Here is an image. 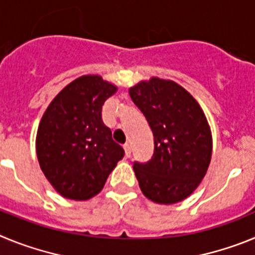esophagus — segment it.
Instances as JSON below:
<instances>
[{"label":"esophagus","mask_w":255,"mask_h":255,"mask_svg":"<svg viewBox=\"0 0 255 255\" xmlns=\"http://www.w3.org/2000/svg\"><path fill=\"white\" fill-rule=\"evenodd\" d=\"M124 149H125L126 157H130V155H131V148H130L129 144H125V145H124Z\"/></svg>","instance_id":"1"}]
</instances>
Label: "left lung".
<instances>
[{"instance_id": "obj_1", "label": "left lung", "mask_w": 255, "mask_h": 255, "mask_svg": "<svg viewBox=\"0 0 255 255\" xmlns=\"http://www.w3.org/2000/svg\"><path fill=\"white\" fill-rule=\"evenodd\" d=\"M152 129L154 153L134 163L141 193L158 204H175L194 193L211 163L212 131L204 111L185 88L152 76L129 88Z\"/></svg>"}]
</instances>
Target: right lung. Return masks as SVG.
I'll list each match as a JSON object with an SVG mask.
<instances>
[{
  "mask_svg": "<svg viewBox=\"0 0 255 255\" xmlns=\"http://www.w3.org/2000/svg\"><path fill=\"white\" fill-rule=\"evenodd\" d=\"M117 87L101 75H83L52 100L40 119L35 150L40 170L64 198L88 200L105 186L123 159L101 116L106 100Z\"/></svg>",
  "mask_w": 255,
  "mask_h": 255,
  "instance_id": "add662e5",
  "label": "right lung"
}]
</instances>
